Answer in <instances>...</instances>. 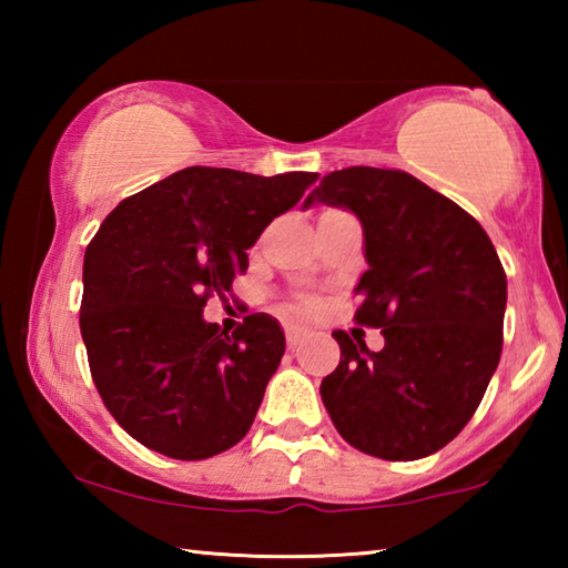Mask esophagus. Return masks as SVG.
I'll use <instances>...</instances> for the list:
<instances>
[{
  "label": "esophagus",
  "mask_w": 568,
  "mask_h": 568,
  "mask_svg": "<svg viewBox=\"0 0 568 568\" xmlns=\"http://www.w3.org/2000/svg\"><path fill=\"white\" fill-rule=\"evenodd\" d=\"M305 335H307V331L297 328V325H287V328H285V341H287V348H297V345L303 343Z\"/></svg>",
  "instance_id": "1"
}]
</instances>
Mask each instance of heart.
Instances as JSON below:
<instances>
[{
  "mask_svg": "<svg viewBox=\"0 0 568 568\" xmlns=\"http://www.w3.org/2000/svg\"><path fill=\"white\" fill-rule=\"evenodd\" d=\"M315 307H318V301H315V297H311V295H303V297H297V303L293 305V311H297V313H313Z\"/></svg>",
  "mask_w": 568,
  "mask_h": 568,
  "instance_id": "b5f03b06",
  "label": "heart"
}]
</instances>
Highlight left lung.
<instances>
[{
	"instance_id": "left-lung-1",
	"label": "left lung",
	"mask_w": 568,
	"mask_h": 568,
	"mask_svg": "<svg viewBox=\"0 0 568 568\" xmlns=\"http://www.w3.org/2000/svg\"><path fill=\"white\" fill-rule=\"evenodd\" d=\"M348 210L368 271L355 321L383 328V351L335 331L341 363L321 383L333 426L363 454H436L474 416L504 348L506 273L486 230L408 172L345 168L303 210Z\"/></svg>"
}]
</instances>
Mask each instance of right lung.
Segmentation results:
<instances>
[{"label":"right lung","mask_w":568,"mask_h":568,"mask_svg":"<svg viewBox=\"0 0 568 568\" xmlns=\"http://www.w3.org/2000/svg\"><path fill=\"white\" fill-rule=\"evenodd\" d=\"M315 180L185 168L104 217L84 253L80 331L104 406L142 446L200 460L253 426L285 353L281 323L255 313L227 335L203 307Z\"/></svg>","instance_id":"right-lung-1"}]
</instances>
